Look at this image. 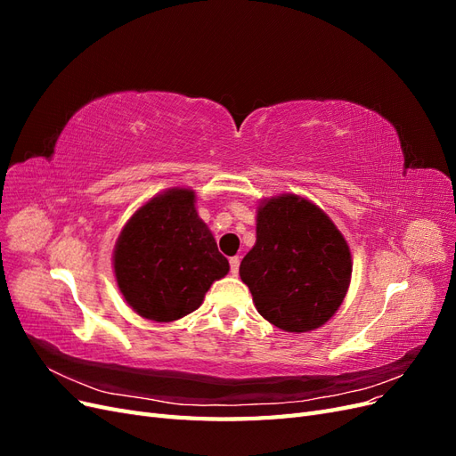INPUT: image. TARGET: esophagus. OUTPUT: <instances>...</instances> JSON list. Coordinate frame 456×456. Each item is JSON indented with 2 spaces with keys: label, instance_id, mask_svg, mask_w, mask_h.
I'll list each match as a JSON object with an SVG mask.
<instances>
[{
  "label": "esophagus",
  "instance_id": "1",
  "mask_svg": "<svg viewBox=\"0 0 456 456\" xmlns=\"http://www.w3.org/2000/svg\"><path fill=\"white\" fill-rule=\"evenodd\" d=\"M230 272L233 275H238V272H240V256H232L230 258Z\"/></svg>",
  "mask_w": 456,
  "mask_h": 456
}]
</instances>
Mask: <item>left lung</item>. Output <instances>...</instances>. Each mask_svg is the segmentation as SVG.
Here are the masks:
<instances>
[{
	"label": "left lung",
	"mask_w": 456,
	"mask_h": 456,
	"mask_svg": "<svg viewBox=\"0 0 456 456\" xmlns=\"http://www.w3.org/2000/svg\"><path fill=\"white\" fill-rule=\"evenodd\" d=\"M258 314L287 333H308L340 308L352 278L350 247L320 207L281 194L256 209V241L240 265Z\"/></svg>",
	"instance_id": "obj_1"
}]
</instances>
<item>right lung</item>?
I'll list each match as a JSON object with an SVG mask.
<instances>
[{"instance_id": "obj_1", "label": "right lung", "mask_w": 456, "mask_h": 456, "mask_svg": "<svg viewBox=\"0 0 456 456\" xmlns=\"http://www.w3.org/2000/svg\"><path fill=\"white\" fill-rule=\"evenodd\" d=\"M230 265L196 211V191L169 188L146 201L123 226L114 249L116 281L146 320L169 323L201 306Z\"/></svg>"}]
</instances>
